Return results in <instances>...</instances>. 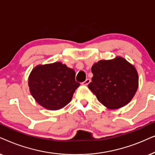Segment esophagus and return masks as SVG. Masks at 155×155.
<instances>
[{
	"instance_id": "1",
	"label": "esophagus",
	"mask_w": 155,
	"mask_h": 155,
	"mask_svg": "<svg viewBox=\"0 0 155 155\" xmlns=\"http://www.w3.org/2000/svg\"><path fill=\"white\" fill-rule=\"evenodd\" d=\"M91 82V79H86V81H84L83 83H82V84H83V85H85V86H87L88 84H89Z\"/></svg>"
}]
</instances>
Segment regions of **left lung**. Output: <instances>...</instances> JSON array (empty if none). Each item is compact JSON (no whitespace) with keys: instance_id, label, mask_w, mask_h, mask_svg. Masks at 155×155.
<instances>
[{"instance_id":"left-lung-1","label":"left lung","mask_w":155,"mask_h":155,"mask_svg":"<svg viewBox=\"0 0 155 155\" xmlns=\"http://www.w3.org/2000/svg\"><path fill=\"white\" fill-rule=\"evenodd\" d=\"M91 71L94 76L88 87L109 109L125 106L137 91V70L123 57L99 61L92 66Z\"/></svg>"}]
</instances>
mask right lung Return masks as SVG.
Segmentation results:
<instances>
[{
	"mask_svg": "<svg viewBox=\"0 0 155 155\" xmlns=\"http://www.w3.org/2000/svg\"><path fill=\"white\" fill-rule=\"evenodd\" d=\"M74 69L61 62L38 65L29 76L30 91L40 106L48 110H59L71 101L80 86L75 81Z\"/></svg>",
	"mask_w": 155,
	"mask_h": 155,
	"instance_id": "right-lung-1",
	"label": "right lung"
}]
</instances>
